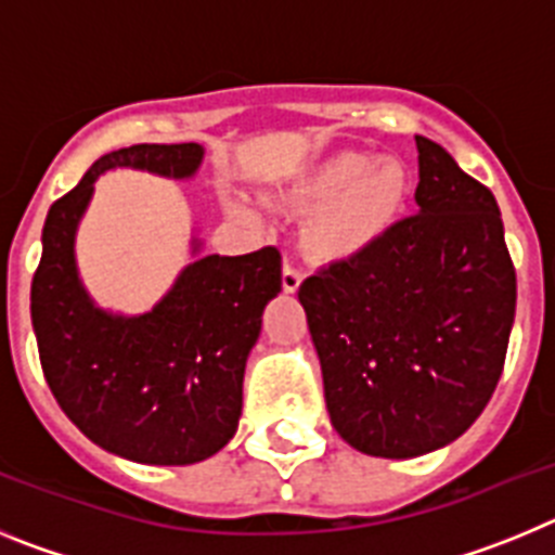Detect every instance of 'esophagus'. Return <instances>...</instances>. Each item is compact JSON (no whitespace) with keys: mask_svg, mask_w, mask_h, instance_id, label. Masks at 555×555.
Wrapping results in <instances>:
<instances>
[{"mask_svg":"<svg viewBox=\"0 0 555 555\" xmlns=\"http://www.w3.org/2000/svg\"><path fill=\"white\" fill-rule=\"evenodd\" d=\"M302 283V272L297 267H294L292 261L283 263V292L286 294H294L297 288H300Z\"/></svg>","mask_w":555,"mask_h":555,"instance_id":"1","label":"esophagus"}]
</instances>
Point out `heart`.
Instances as JSON below:
<instances>
[{"label":"heart","mask_w":555,"mask_h":555,"mask_svg":"<svg viewBox=\"0 0 555 555\" xmlns=\"http://www.w3.org/2000/svg\"><path fill=\"white\" fill-rule=\"evenodd\" d=\"M409 194V175L397 160H375L364 152H336L300 171L278 203L311 214L306 244L325 263H350L395 228ZM235 217L255 219L253 210L233 208Z\"/></svg>","instance_id":"1"}]
</instances>
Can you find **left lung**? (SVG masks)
Instances as JSON below:
<instances>
[{"label": "left lung", "instance_id": "8db88e82", "mask_svg": "<svg viewBox=\"0 0 555 555\" xmlns=\"http://www.w3.org/2000/svg\"><path fill=\"white\" fill-rule=\"evenodd\" d=\"M416 214L297 292L333 428L350 448L414 459L459 439L503 372L517 274L492 191L416 135Z\"/></svg>", "mask_w": 555, "mask_h": 555}]
</instances>
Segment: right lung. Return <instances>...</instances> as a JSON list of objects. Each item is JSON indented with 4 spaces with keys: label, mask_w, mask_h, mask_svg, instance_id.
<instances>
[{
    "label": "right lung",
    "mask_w": 555,
    "mask_h": 555,
    "mask_svg": "<svg viewBox=\"0 0 555 555\" xmlns=\"http://www.w3.org/2000/svg\"><path fill=\"white\" fill-rule=\"evenodd\" d=\"M199 144H135L107 152L57 199L43 222V253L29 311L43 377L63 414L113 455L158 467L210 459L242 416L247 356L263 308L281 292V253L199 255L150 311H105L77 272L75 238L94 183L111 169L169 180L197 175Z\"/></svg>",
    "instance_id": "right-lung-1"
}]
</instances>
